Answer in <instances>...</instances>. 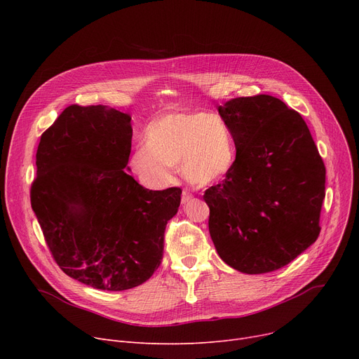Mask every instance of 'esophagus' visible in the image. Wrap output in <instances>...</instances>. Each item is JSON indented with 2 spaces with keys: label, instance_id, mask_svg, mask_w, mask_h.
<instances>
[{
  "label": "esophagus",
  "instance_id": "esophagus-1",
  "mask_svg": "<svg viewBox=\"0 0 359 359\" xmlns=\"http://www.w3.org/2000/svg\"><path fill=\"white\" fill-rule=\"evenodd\" d=\"M192 194L187 191V189H183V192H182V203H186V202H189L191 199H192Z\"/></svg>",
  "mask_w": 359,
  "mask_h": 359
}]
</instances>
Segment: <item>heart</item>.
I'll list each match as a JSON object with an SVG mask.
<instances>
[{
	"mask_svg": "<svg viewBox=\"0 0 359 359\" xmlns=\"http://www.w3.org/2000/svg\"><path fill=\"white\" fill-rule=\"evenodd\" d=\"M195 184H210L227 176L236 163V145L224 121L205 111L168 113L145 130L144 147L132 154L130 167L149 187H164L172 167Z\"/></svg>",
	"mask_w": 359,
	"mask_h": 359,
	"instance_id": "obj_1",
	"label": "heart"
}]
</instances>
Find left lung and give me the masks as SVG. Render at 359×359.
<instances>
[{
	"instance_id": "8db88e82",
	"label": "left lung",
	"mask_w": 359,
	"mask_h": 359,
	"mask_svg": "<svg viewBox=\"0 0 359 359\" xmlns=\"http://www.w3.org/2000/svg\"><path fill=\"white\" fill-rule=\"evenodd\" d=\"M236 145L222 183L203 194L219 257L244 273L288 265L317 240L326 167L298 111L268 94L218 107Z\"/></svg>"
}]
</instances>
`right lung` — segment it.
Here are the masks:
<instances>
[{
    "mask_svg": "<svg viewBox=\"0 0 359 359\" xmlns=\"http://www.w3.org/2000/svg\"><path fill=\"white\" fill-rule=\"evenodd\" d=\"M130 116L71 104L41 137L30 202L46 246L68 276L106 291L141 285L160 266L180 187L149 191L125 168Z\"/></svg>",
    "mask_w": 359,
    "mask_h": 359,
    "instance_id": "add662e5",
    "label": "right lung"
}]
</instances>
